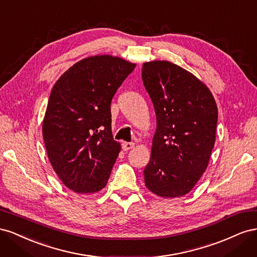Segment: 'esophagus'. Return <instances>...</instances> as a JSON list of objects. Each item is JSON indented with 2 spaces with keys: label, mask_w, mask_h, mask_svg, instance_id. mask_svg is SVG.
<instances>
[{
  "label": "esophagus",
  "mask_w": 257,
  "mask_h": 257,
  "mask_svg": "<svg viewBox=\"0 0 257 257\" xmlns=\"http://www.w3.org/2000/svg\"><path fill=\"white\" fill-rule=\"evenodd\" d=\"M134 146H135L134 143H122V149L124 151H128L131 149H133Z\"/></svg>",
  "instance_id": "obj_1"
}]
</instances>
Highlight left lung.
Masks as SVG:
<instances>
[{
    "mask_svg": "<svg viewBox=\"0 0 257 257\" xmlns=\"http://www.w3.org/2000/svg\"><path fill=\"white\" fill-rule=\"evenodd\" d=\"M142 76L157 114L145 184L163 198L183 196L206 172L211 157L215 99L195 75L169 61L145 62Z\"/></svg>",
    "mask_w": 257,
    "mask_h": 257,
    "instance_id": "obj_1",
    "label": "left lung"
}]
</instances>
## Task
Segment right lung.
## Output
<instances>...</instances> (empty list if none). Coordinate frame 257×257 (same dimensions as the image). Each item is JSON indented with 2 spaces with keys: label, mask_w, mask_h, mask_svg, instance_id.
Segmentation results:
<instances>
[{
  "label": "right lung",
  "mask_w": 257,
  "mask_h": 257,
  "mask_svg": "<svg viewBox=\"0 0 257 257\" xmlns=\"http://www.w3.org/2000/svg\"><path fill=\"white\" fill-rule=\"evenodd\" d=\"M136 64L110 54L77 62L54 83L43 120L50 164L77 194L104 189L121 151L113 141L110 104Z\"/></svg>",
  "instance_id": "obj_1"
}]
</instances>
